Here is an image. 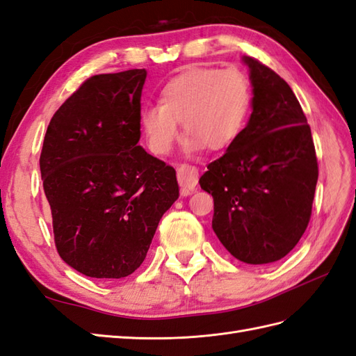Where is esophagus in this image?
I'll return each instance as SVG.
<instances>
[{
    "label": "esophagus",
    "instance_id": "esophagus-1",
    "mask_svg": "<svg viewBox=\"0 0 356 356\" xmlns=\"http://www.w3.org/2000/svg\"><path fill=\"white\" fill-rule=\"evenodd\" d=\"M177 180L180 185V193L184 197L193 194L194 189L198 184V170L195 167H191L184 163L177 168Z\"/></svg>",
    "mask_w": 356,
    "mask_h": 356
}]
</instances>
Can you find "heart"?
Wrapping results in <instances>:
<instances>
[{
    "label": "heart",
    "instance_id": "b5f03b06",
    "mask_svg": "<svg viewBox=\"0 0 356 356\" xmlns=\"http://www.w3.org/2000/svg\"><path fill=\"white\" fill-rule=\"evenodd\" d=\"M252 90L239 69L189 67L162 87L159 104L140 113V129L147 149L163 156L179 138V123L188 132L185 152L233 144L248 120Z\"/></svg>",
    "mask_w": 356,
    "mask_h": 356
}]
</instances>
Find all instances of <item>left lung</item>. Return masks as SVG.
<instances>
[{"label": "left lung", "mask_w": 356, "mask_h": 356, "mask_svg": "<svg viewBox=\"0 0 356 356\" xmlns=\"http://www.w3.org/2000/svg\"><path fill=\"white\" fill-rule=\"evenodd\" d=\"M252 87L251 115L200 186L213 197L212 229L248 265L278 261L307 229L317 184L312 129L293 91L275 72L243 56Z\"/></svg>", "instance_id": "left-lung-1"}]
</instances>
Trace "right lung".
Instances as JSON below:
<instances>
[{
  "label": "right lung",
  "instance_id": "obj_1",
  "mask_svg": "<svg viewBox=\"0 0 356 356\" xmlns=\"http://www.w3.org/2000/svg\"><path fill=\"white\" fill-rule=\"evenodd\" d=\"M145 69L87 79L51 118L40 154L60 257L90 278L141 266L179 198L176 170L138 144Z\"/></svg>",
  "mask_w": 356,
  "mask_h": 356
}]
</instances>
